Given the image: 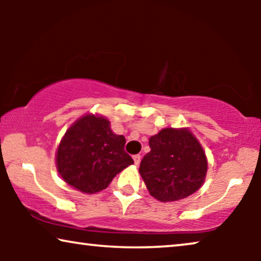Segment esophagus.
Listing matches in <instances>:
<instances>
[{"mask_svg":"<svg viewBox=\"0 0 261 261\" xmlns=\"http://www.w3.org/2000/svg\"><path fill=\"white\" fill-rule=\"evenodd\" d=\"M133 160H134V164L135 165H139V164H140V162H141V155L140 154H135L134 156H133Z\"/></svg>","mask_w":261,"mask_h":261,"instance_id":"34e87169","label":"esophagus"}]
</instances>
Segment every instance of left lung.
Masks as SVG:
<instances>
[{
    "label": "left lung",
    "mask_w": 261,
    "mask_h": 261,
    "mask_svg": "<svg viewBox=\"0 0 261 261\" xmlns=\"http://www.w3.org/2000/svg\"><path fill=\"white\" fill-rule=\"evenodd\" d=\"M149 151L139 173L149 195L174 202L195 194L205 180L208 160L201 142L189 128H164L149 138Z\"/></svg>",
    "instance_id": "obj_1"
}]
</instances>
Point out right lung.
I'll use <instances>...</instances> for the list:
<instances>
[{"label": "right lung", "instance_id": "add662e5", "mask_svg": "<svg viewBox=\"0 0 261 261\" xmlns=\"http://www.w3.org/2000/svg\"><path fill=\"white\" fill-rule=\"evenodd\" d=\"M126 139L110 129V121L88 113L69 127L56 153V166L67 185L83 194L108 188L113 178L134 164L124 152Z\"/></svg>", "mask_w": 261, "mask_h": 261}]
</instances>
